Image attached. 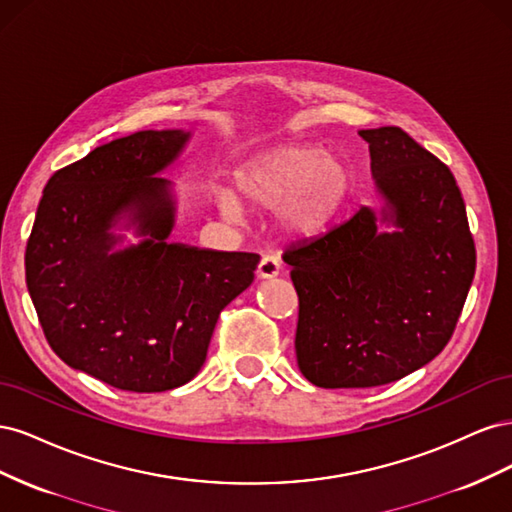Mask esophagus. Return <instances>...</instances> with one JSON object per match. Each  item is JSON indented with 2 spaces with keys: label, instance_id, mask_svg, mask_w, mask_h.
<instances>
[{
  "label": "esophagus",
  "instance_id": "esophagus-1",
  "mask_svg": "<svg viewBox=\"0 0 512 512\" xmlns=\"http://www.w3.org/2000/svg\"><path fill=\"white\" fill-rule=\"evenodd\" d=\"M280 271H282V265H280V260H277L275 256H265L260 260V265H258V277L260 280H271V277H277L280 275Z\"/></svg>",
  "mask_w": 512,
  "mask_h": 512
}]
</instances>
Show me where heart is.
<instances>
[{
    "label": "heart",
    "instance_id": "obj_1",
    "mask_svg": "<svg viewBox=\"0 0 512 512\" xmlns=\"http://www.w3.org/2000/svg\"><path fill=\"white\" fill-rule=\"evenodd\" d=\"M239 198L254 209H275L284 235L312 239L327 232L344 213L354 190V170L312 143H288L258 153L235 173ZM232 190L220 192V209L237 218L241 203Z\"/></svg>",
    "mask_w": 512,
    "mask_h": 512
}]
</instances>
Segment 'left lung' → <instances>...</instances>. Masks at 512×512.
I'll return each instance as SVG.
<instances>
[{
  "label": "left lung",
  "instance_id": "1",
  "mask_svg": "<svg viewBox=\"0 0 512 512\" xmlns=\"http://www.w3.org/2000/svg\"><path fill=\"white\" fill-rule=\"evenodd\" d=\"M384 205L284 252L299 294L294 350L322 389H369L444 350L474 280L476 250L457 181L401 128L361 130ZM380 223L394 230L382 233Z\"/></svg>",
  "mask_w": 512,
  "mask_h": 512
}]
</instances>
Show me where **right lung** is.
<instances>
[{
  "instance_id": "obj_1",
  "label": "right lung",
  "mask_w": 512,
  "mask_h": 512,
  "mask_svg": "<svg viewBox=\"0 0 512 512\" xmlns=\"http://www.w3.org/2000/svg\"><path fill=\"white\" fill-rule=\"evenodd\" d=\"M192 132L143 130L96 147L46 183L25 280L61 361L132 393L190 382L222 309L254 282L258 254L170 243L177 200L160 173ZM115 227L142 241L119 248Z\"/></svg>"
}]
</instances>
